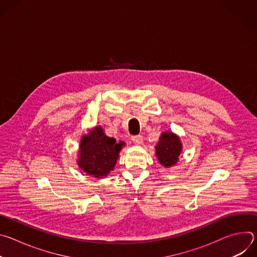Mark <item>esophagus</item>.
Instances as JSON below:
<instances>
[{
    "mask_svg": "<svg viewBox=\"0 0 257 257\" xmlns=\"http://www.w3.org/2000/svg\"><path fill=\"white\" fill-rule=\"evenodd\" d=\"M132 141L135 144H141L143 142V137H142V135H133L132 136Z\"/></svg>",
    "mask_w": 257,
    "mask_h": 257,
    "instance_id": "34e87169",
    "label": "esophagus"
}]
</instances>
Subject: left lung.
<instances>
[{
  "mask_svg": "<svg viewBox=\"0 0 257 257\" xmlns=\"http://www.w3.org/2000/svg\"><path fill=\"white\" fill-rule=\"evenodd\" d=\"M181 151L180 138L172 132L163 133L156 146V155L160 163L167 168L174 166L178 162Z\"/></svg>",
  "mask_w": 257,
  "mask_h": 257,
  "instance_id": "1",
  "label": "left lung"
}]
</instances>
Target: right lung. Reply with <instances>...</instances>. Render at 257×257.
<instances>
[{
    "label": "right lung",
    "mask_w": 257,
    "mask_h": 257,
    "mask_svg": "<svg viewBox=\"0 0 257 257\" xmlns=\"http://www.w3.org/2000/svg\"><path fill=\"white\" fill-rule=\"evenodd\" d=\"M123 144L104 135L100 127H95L80 141L78 166L95 178L104 177L115 168Z\"/></svg>",
    "instance_id": "add662e5"
}]
</instances>
